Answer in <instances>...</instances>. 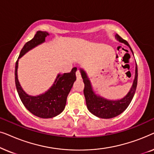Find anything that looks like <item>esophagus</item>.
I'll return each instance as SVG.
<instances>
[{"label":"esophagus","instance_id":"obj_1","mask_svg":"<svg viewBox=\"0 0 154 154\" xmlns=\"http://www.w3.org/2000/svg\"><path fill=\"white\" fill-rule=\"evenodd\" d=\"M75 75H76V79H77L78 80H81V73H80L79 70H78V71H76V73H75Z\"/></svg>","mask_w":154,"mask_h":154}]
</instances>
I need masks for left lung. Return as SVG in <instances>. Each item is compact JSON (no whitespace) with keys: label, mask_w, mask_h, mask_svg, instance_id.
Instances as JSON below:
<instances>
[{"label":"left lung","mask_w":154,"mask_h":154,"mask_svg":"<svg viewBox=\"0 0 154 154\" xmlns=\"http://www.w3.org/2000/svg\"><path fill=\"white\" fill-rule=\"evenodd\" d=\"M115 38L120 43L127 45L130 48V51L132 52V55L134 56L132 50L127 41L123 40L118 34L115 35ZM79 70L82 79L83 80V83L85 84L83 92L85 98L86 105L90 113L98 118L108 119H112L120 115L128 108L134 95L137 85L138 73L136 61L135 73H134V78L131 88L126 95L120 100H108V99L104 98V97L100 96V94H96L88 73L83 68H80Z\"/></svg>","instance_id":"left-lung-1"}]
</instances>
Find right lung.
<instances>
[{
    "label": "right lung",
    "instance_id": "obj_1",
    "mask_svg": "<svg viewBox=\"0 0 154 154\" xmlns=\"http://www.w3.org/2000/svg\"><path fill=\"white\" fill-rule=\"evenodd\" d=\"M50 35L46 31H38L33 38L24 45L15 64V85L20 98L24 106L35 116L42 119H50L55 117L64 111L66 106L67 96L70 92L76 80V67L72 69L70 73L64 74L58 73L53 84L43 93L38 95H29L23 90L18 79L17 69L19 60L29 50L45 43V38Z\"/></svg>",
    "mask_w": 154,
    "mask_h": 154
}]
</instances>
